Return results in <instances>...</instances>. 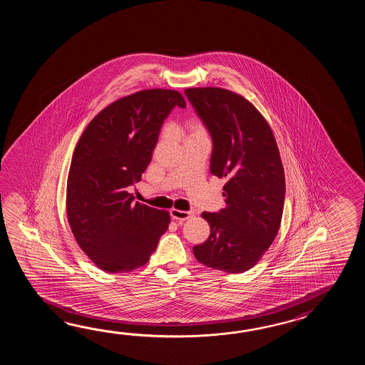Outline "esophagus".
<instances>
[{"label":"esophagus","instance_id":"obj_1","mask_svg":"<svg viewBox=\"0 0 365 365\" xmlns=\"http://www.w3.org/2000/svg\"><path fill=\"white\" fill-rule=\"evenodd\" d=\"M194 217V211H181V210L172 209L171 217L173 220H178L180 223L185 222L187 219Z\"/></svg>","mask_w":365,"mask_h":365}]
</instances>
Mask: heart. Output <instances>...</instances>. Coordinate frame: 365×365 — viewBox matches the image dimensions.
I'll return each mask as SVG.
<instances>
[{
  "label": "heart",
  "instance_id": "heart-1",
  "mask_svg": "<svg viewBox=\"0 0 365 365\" xmlns=\"http://www.w3.org/2000/svg\"><path fill=\"white\" fill-rule=\"evenodd\" d=\"M180 132L182 133V134H185L186 138H187V137H193V135H206L205 128H203V125H202L198 120L189 121L187 125H186L185 129H184V130H180Z\"/></svg>",
  "mask_w": 365,
  "mask_h": 365
}]
</instances>
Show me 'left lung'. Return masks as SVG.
<instances>
[{
  "label": "left lung",
  "instance_id": "obj_1",
  "mask_svg": "<svg viewBox=\"0 0 365 365\" xmlns=\"http://www.w3.org/2000/svg\"><path fill=\"white\" fill-rule=\"evenodd\" d=\"M186 98L212 140L210 172L227 180L225 209L202 212L207 240L193 247L198 262L235 274L252 269L279 231L286 181L272 128L239 93L186 88Z\"/></svg>",
  "mask_w": 365,
  "mask_h": 365
}]
</instances>
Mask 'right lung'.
Segmentation results:
<instances>
[{"mask_svg":"<svg viewBox=\"0 0 365 365\" xmlns=\"http://www.w3.org/2000/svg\"><path fill=\"white\" fill-rule=\"evenodd\" d=\"M185 108L179 91L153 88L125 96L87 125L71 158L66 212L78 245L99 269L128 272L148 264L171 222L167 211L134 202L164 120Z\"/></svg>","mask_w":365,"mask_h":365,"instance_id":"obj_1","label":"right lung"}]
</instances>
